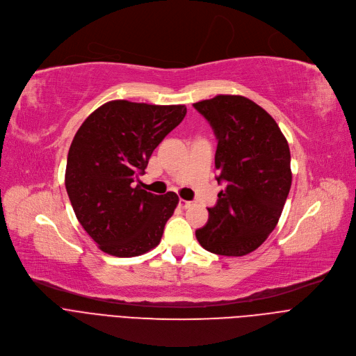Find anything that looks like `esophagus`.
<instances>
[{
  "label": "esophagus",
  "mask_w": 356,
  "mask_h": 356,
  "mask_svg": "<svg viewBox=\"0 0 356 356\" xmlns=\"http://www.w3.org/2000/svg\"><path fill=\"white\" fill-rule=\"evenodd\" d=\"M192 202L191 200H184V199H180L179 200V207L181 208V209H188V208H191L192 207Z\"/></svg>",
  "instance_id": "34e87169"
}]
</instances>
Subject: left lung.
<instances>
[{
  "mask_svg": "<svg viewBox=\"0 0 356 356\" xmlns=\"http://www.w3.org/2000/svg\"><path fill=\"white\" fill-rule=\"evenodd\" d=\"M193 106L216 136V180L225 183L196 238L209 252L247 255L282 216L291 186L289 143L268 112L245 97L218 95Z\"/></svg>",
  "mask_w": 356,
  "mask_h": 356,
  "instance_id": "left-lung-1",
  "label": "left lung"
}]
</instances>
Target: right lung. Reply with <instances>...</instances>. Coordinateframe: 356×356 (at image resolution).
<instances>
[{
    "label": "right lung",
    "instance_id": "add662e5",
    "mask_svg": "<svg viewBox=\"0 0 356 356\" xmlns=\"http://www.w3.org/2000/svg\"><path fill=\"white\" fill-rule=\"evenodd\" d=\"M184 115V105L117 99L93 111L74 134L66 191L79 223L104 252L137 257L160 244L179 196L153 195L134 181Z\"/></svg>",
    "mask_w": 356,
    "mask_h": 356
}]
</instances>
